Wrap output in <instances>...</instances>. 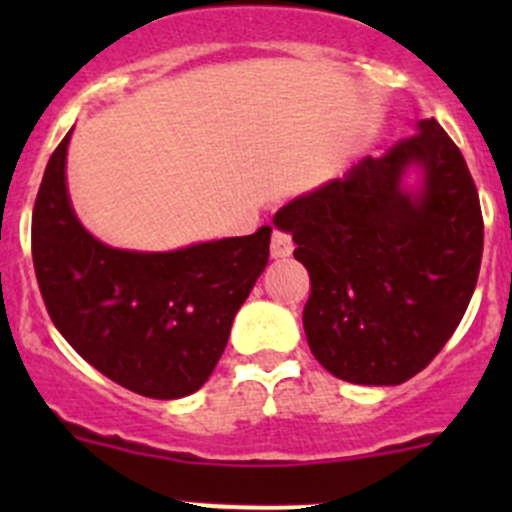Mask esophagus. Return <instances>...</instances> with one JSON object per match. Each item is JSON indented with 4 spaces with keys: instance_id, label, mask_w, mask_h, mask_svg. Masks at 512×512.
Wrapping results in <instances>:
<instances>
[{
    "instance_id": "esophagus-1",
    "label": "esophagus",
    "mask_w": 512,
    "mask_h": 512,
    "mask_svg": "<svg viewBox=\"0 0 512 512\" xmlns=\"http://www.w3.org/2000/svg\"><path fill=\"white\" fill-rule=\"evenodd\" d=\"M294 245H292V237L287 235V232L282 230H275L272 232V245H270V252L275 260H280V257H289L292 255Z\"/></svg>"
}]
</instances>
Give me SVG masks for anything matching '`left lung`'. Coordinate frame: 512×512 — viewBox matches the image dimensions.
<instances>
[{
    "mask_svg": "<svg viewBox=\"0 0 512 512\" xmlns=\"http://www.w3.org/2000/svg\"><path fill=\"white\" fill-rule=\"evenodd\" d=\"M381 158L275 213L307 267L304 334L337 379L396 386L426 369L466 314L483 255L476 183L436 118ZM422 173L418 191L405 173Z\"/></svg>",
    "mask_w": 512,
    "mask_h": 512,
    "instance_id": "1",
    "label": "left lung"
}]
</instances>
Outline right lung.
<instances>
[{
  "mask_svg": "<svg viewBox=\"0 0 512 512\" xmlns=\"http://www.w3.org/2000/svg\"><path fill=\"white\" fill-rule=\"evenodd\" d=\"M69 138L71 131L46 163L32 215L46 312L61 337L123 389L183 399L223 356L232 319L267 265L272 227L173 252L103 245L71 208Z\"/></svg>",
  "mask_w": 512,
  "mask_h": 512,
  "instance_id": "obj_1",
  "label": "right lung"
}]
</instances>
